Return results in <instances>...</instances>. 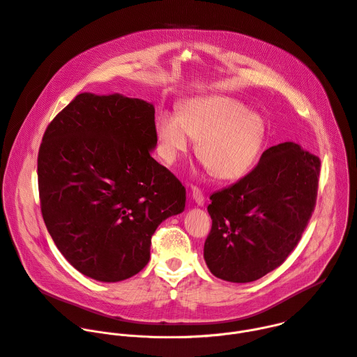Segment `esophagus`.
I'll list each match as a JSON object with an SVG mask.
<instances>
[{
    "label": "esophagus",
    "instance_id": "1",
    "mask_svg": "<svg viewBox=\"0 0 357 357\" xmlns=\"http://www.w3.org/2000/svg\"><path fill=\"white\" fill-rule=\"evenodd\" d=\"M190 195L197 206L205 205V195H203V192L197 186H190Z\"/></svg>",
    "mask_w": 357,
    "mask_h": 357
}]
</instances>
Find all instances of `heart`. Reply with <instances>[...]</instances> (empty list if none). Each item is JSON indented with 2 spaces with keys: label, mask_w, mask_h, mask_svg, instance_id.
<instances>
[{
  "label": "heart",
  "mask_w": 357,
  "mask_h": 357,
  "mask_svg": "<svg viewBox=\"0 0 357 357\" xmlns=\"http://www.w3.org/2000/svg\"><path fill=\"white\" fill-rule=\"evenodd\" d=\"M158 151L174 164L199 138L196 154L216 178L237 179L256 162L264 141V123L238 101L219 94L192 98L179 116L162 114L155 124Z\"/></svg>",
  "instance_id": "obj_1"
}]
</instances>
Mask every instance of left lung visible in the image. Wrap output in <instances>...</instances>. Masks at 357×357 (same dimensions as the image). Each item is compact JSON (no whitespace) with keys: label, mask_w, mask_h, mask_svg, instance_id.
<instances>
[{"label":"left lung","mask_w":357,"mask_h":357,"mask_svg":"<svg viewBox=\"0 0 357 357\" xmlns=\"http://www.w3.org/2000/svg\"><path fill=\"white\" fill-rule=\"evenodd\" d=\"M321 160L295 142L263 152L236 183L213 193L212 230L203 257L211 273L230 282H251L280 267L312 216Z\"/></svg>","instance_id":"8db88e82"}]
</instances>
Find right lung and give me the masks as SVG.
I'll return each instance as SVG.
<instances>
[{
  "label": "right lung",
  "mask_w": 357,
  "mask_h": 357,
  "mask_svg": "<svg viewBox=\"0 0 357 357\" xmlns=\"http://www.w3.org/2000/svg\"><path fill=\"white\" fill-rule=\"evenodd\" d=\"M155 145L154 106L117 93H80L47 126L38 154L42 218L82 274L135 275L157 227L183 212L185 188L151 157Z\"/></svg>",
  "instance_id": "obj_1"
}]
</instances>
